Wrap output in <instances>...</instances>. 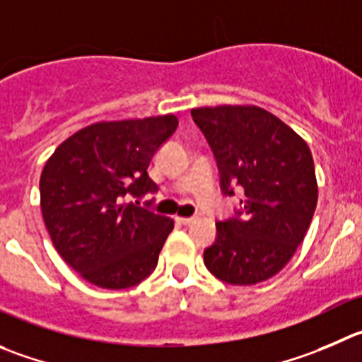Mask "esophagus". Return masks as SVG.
I'll return each mask as SVG.
<instances>
[{
    "mask_svg": "<svg viewBox=\"0 0 362 362\" xmlns=\"http://www.w3.org/2000/svg\"><path fill=\"white\" fill-rule=\"evenodd\" d=\"M175 220H177V222L179 223H183V226H188V223H192V222H194V216H177V218H175Z\"/></svg>",
    "mask_w": 362,
    "mask_h": 362,
    "instance_id": "34e87169",
    "label": "esophagus"
}]
</instances>
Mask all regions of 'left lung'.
I'll use <instances>...</instances> for the list:
<instances>
[{"label":"left lung","mask_w":362,"mask_h":362,"mask_svg":"<svg viewBox=\"0 0 362 362\" xmlns=\"http://www.w3.org/2000/svg\"><path fill=\"white\" fill-rule=\"evenodd\" d=\"M220 172L223 195L242 194L240 209L216 222L204 264L216 279L250 286L274 277L304 242L316 201L315 163L290 126L257 106L192 110Z\"/></svg>","instance_id":"8db88e82"}]
</instances>
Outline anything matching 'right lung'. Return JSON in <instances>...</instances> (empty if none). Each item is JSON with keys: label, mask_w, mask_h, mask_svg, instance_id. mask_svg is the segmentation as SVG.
<instances>
[{"label": "right lung", "mask_w": 362, "mask_h": 362, "mask_svg": "<svg viewBox=\"0 0 362 362\" xmlns=\"http://www.w3.org/2000/svg\"><path fill=\"white\" fill-rule=\"evenodd\" d=\"M177 117L98 122L62 142L40 175V209L65 263L106 290L151 275L174 220L139 201L156 194L147 174L154 153L174 135Z\"/></svg>", "instance_id": "1"}]
</instances>
